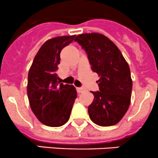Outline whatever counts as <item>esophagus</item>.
Returning a JSON list of instances; mask_svg holds the SVG:
<instances>
[{
  "label": "esophagus",
  "mask_w": 158,
  "mask_h": 158,
  "mask_svg": "<svg viewBox=\"0 0 158 158\" xmlns=\"http://www.w3.org/2000/svg\"><path fill=\"white\" fill-rule=\"evenodd\" d=\"M84 88H82V87H77V93H82L83 91H84Z\"/></svg>",
  "instance_id": "1"
}]
</instances>
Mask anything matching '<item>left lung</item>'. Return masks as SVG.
I'll list each match as a JSON object with an SVG mask.
<instances>
[{"mask_svg":"<svg viewBox=\"0 0 158 158\" xmlns=\"http://www.w3.org/2000/svg\"><path fill=\"white\" fill-rule=\"evenodd\" d=\"M85 50L94 72L100 79L99 91L88 106V114L94 124L102 127L118 124L131 104L132 79L129 65L112 40L102 34H81L75 38Z\"/></svg>","mask_w":158,"mask_h":158,"instance_id":"1","label":"left lung"}]
</instances>
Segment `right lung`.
Instances as JSON below:
<instances>
[{
	"label": "right lung",
	"mask_w": 158,
	"mask_h": 158,
	"mask_svg": "<svg viewBox=\"0 0 158 158\" xmlns=\"http://www.w3.org/2000/svg\"><path fill=\"white\" fill-rule=\"evenodd\" d=\"M76 35L60 36L43 44L28 72L30 106L37 119L49 127H60L68 122L77 98L75 87L63 84L56 73L60 54Z\"/></svg>",
	"instance_id": "right-lung-1"
}]
</instances>
